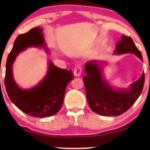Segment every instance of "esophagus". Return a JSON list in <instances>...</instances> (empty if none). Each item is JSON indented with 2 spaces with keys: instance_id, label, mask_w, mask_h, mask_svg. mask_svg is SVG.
<instances>
[{
  "instance_id": "1",
  "label": "esophagus",
  "mask_w": 150,
  "mask_h": 150,
  "mask_svg": "<svg viewBox=\"0 0 150 150\" xmlns=\"http://www.w3.org/2000/svg\"><path fill=\"white\" fill-rule=\"evenodd\" d=\"M81 73H82V68H80V66H76L74 69L73 74L75 77H80L81 75Z\"/></svg>"
}]
</instances>
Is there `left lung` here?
<instances>
[{"label": "left lung", "mask_w": 150, "mask_h": 150, "mask_svg": "<svg viewBox=\"0 0 150 150\" xmlns=\"http://www.w3.org/2000/svg\"><path fill=\"white\" fill-rule=\"evenodd\" d=\"M116 54L133 53L143 62L142 54L132 38L122 35L116 44ZM106 62L90 61L86 63V75L83 77L86 96L89 107L94 112L104 116H116L128 111L140 97L144 83V73L127 89H116L103 75Z\"/></svg>", "instance_id": "1"}]
</instances>
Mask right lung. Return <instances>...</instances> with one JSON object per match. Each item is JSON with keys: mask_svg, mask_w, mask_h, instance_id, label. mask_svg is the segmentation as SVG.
<instances>
[{"mask_svg": "<svg viewBox=\"0 0 150 150\" xmlns=\"http://www.w3.org/2000/svg\"><path fill=\"white\" fill-rule=\"evenodd\" d=\"M42 28L34 27L15 39L6 62L5 86L12 102L22 112L37 118H45L57 113L64 99L65 89L73 79L72 70L61 69L49 61L45 77L35 87L22 89L13 78V63L20 52L27 48H42L49 52L42 34Z\"/></svg>", "mask_w": 150, "mask_h": 150, "instance_id": "add662e5", "label": "right lung"}]
</instances>
